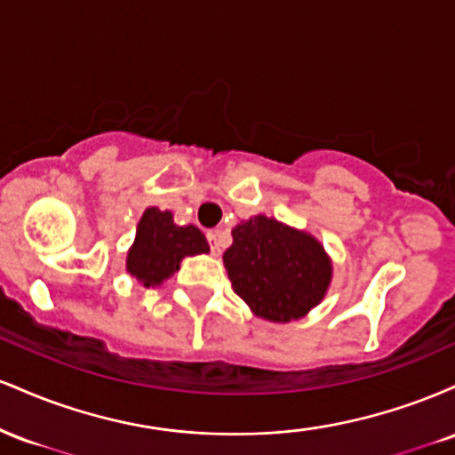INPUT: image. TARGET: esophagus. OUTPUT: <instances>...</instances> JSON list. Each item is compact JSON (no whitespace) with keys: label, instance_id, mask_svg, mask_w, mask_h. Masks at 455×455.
Returning <instances> with one entry per match:
<instances>
[{"label":"esophagus","instance_id":"esophagus-1","mask_svg":"<svg viewBox=\"0 0 455 455\" xmlns=\"http://www.w3.org/2000/svg\"><path fill=\"white\" fill-rule=\"evenodd\" d=\"M207 239H210L212 252L220 254L222 248H224V233L222 231H210V233H207Z\"/></svg>","mask_w":455,"mask_h":455}]
</instances>
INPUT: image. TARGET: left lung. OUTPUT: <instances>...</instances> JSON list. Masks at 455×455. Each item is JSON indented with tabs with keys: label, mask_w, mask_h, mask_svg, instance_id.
I'll list each match as a JSON object with an SVG mask.
<instances>
[{
	"label": "left lung",
	"mask_w": 455,
	"mask_h": 455,
	"mask_svg": "<svg viewBox=\"0 0 455 455\" xmlns=\"http://www.w3.org/2000/svg\"><path fill=\"white\" fill-rule=\"evenodd\" d=\"M231 233L224 267L254 315L289 323L321 304L331 282V260L310 233L267 216L243 220Z\"/></svg>",
	"instance_id": "obj_1"
}]
</instances>
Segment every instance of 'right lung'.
<instances>
[{"label": "right lung", "mask_w": 455, "mask_h": 455, "mask_svg": "<svg viewBox=\"0 0 455 455\" xmlns=\"http://www.w3.org/2000/svg\"><path fill=\"white\" fill-rule=\"evenodd\" d=\"M205 252H210V243L195 224L177 227L173 213L148 207L139 220L132 248L128 250L126 269L149 289L171 278L180 269L181 259Z\"/></svg>", "instance_id": "add662e5"}]
</instances>
